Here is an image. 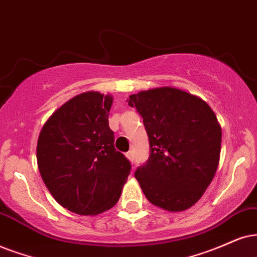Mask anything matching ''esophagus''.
<instances>
[{"label": "esophagus", "instance_id": "1", "mask_svg": "<svg viewBox=\"0 0 257 257\" xmlns=\"http://www.w3.org/2000/svg\"><path fill=\"white\" fill-rule=\"evenodd\" d=\"M125 157L128 158V160L131 162H134V153H133V151H129L128 153H126Z\"/></svg>", "mask_w": 257, "mask_h": 257}]
</instances>
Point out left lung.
<instances>
[{"label": "left lung", "instance_id": "8db88e82", "mask_svg": "<svg viewBox=\"0 0 257 257\" xmlns=\"http://www.w3.org/2000/svg\"><path fill=\"white\" fill-rule=\"evenodd\" d=\"M128 104L144 118L149 158L135 178L153 205L178 212L203 196L218 167L222 142L215 112L199 97L171 86L140 91Z\"/></svg>", "mask_w": 257, "mask_h": 257}]
</instances>
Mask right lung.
I'll list each match as a JSON object with an SVG mask.
<instances>
[{"mask_svg": "<svg viewBox=\"0 0 257 257\" xmlns=\"http://www.w3.org/2000/svg\"><path fill=\"white\" fill-rule=\"evenodd\" d=\"M111 104L110 95L80 93L52 113L39 135L42 180L61 206L78 215L111 209L131 173V162L113 146Z\"/></svg>", "mask_w": 257, "mask_h": 257, "instance_id": "right-lung-1", "label": "right lung"}]
</instances>
